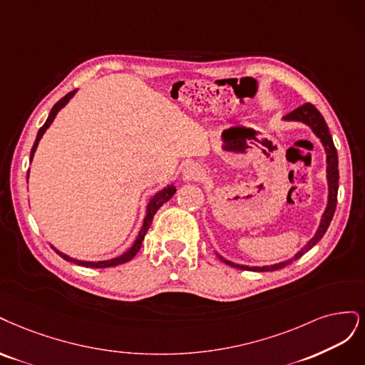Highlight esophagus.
Masks as SVG:
<instances>
[{"label":"esophagus","instance_id":"esophagus-1","mask_svg":"<svg viewBox=\"0 0 365 365\" xmlns=\"http://www.w3.org/2000/svg\"><path fill=\"white\" fill-rule=\"evenodd\" d=\"M200 179H203V171L200 170L197 165H190L183 170V180L195 182Z\"/></svg>","mask_w":365,"mask_h":365}]
</instances>
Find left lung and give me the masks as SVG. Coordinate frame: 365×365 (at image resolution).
<instances>
[{
  "label": "left lung",
  "mask_w": 365,
  "mask_h": 365,
  "mask_svg": "<svg viewBox=\"0 0 365 365\" xmlns=\"http://www.w3.org/2000/svg\"><path fill=\"white\" fill-rule=\"evenodd\" d=\"M285 121H297V123H303L311 127V130L315 133V136L319 138L322 140V144L324 147V151H326V178H327V187H329V194H327V206L324 209V212L322 215V221H320V226L319 229H317L314 237L307 242V245L303 247V249L300 252H297L296 255H294L291 259L288 261H284V262H279V264H273V265H264V267H249V265H240V264H235V262H230L227 259H225V257L220 256L218 257L222 261L226 262L227 265L230 267H235V268H240V269H249V272H274V269H279V268H284L287 267L288 264H291L292 261L299 259V257H302L304 255V252L311 250L312 247L319 242L323 235L326 233L329 225H331V221L334 218V214H335V207H336V194H338V180H339V174H338V155H336V148L334 145V140H332V136L331 133H329V128H327V124L323 118V115L315 109V106H312L311 103H307L300 106V108L294 109L292 112H289L288 115L284 116Z\"/></svg>",
  "instance_id": "1"
}]
</instances>
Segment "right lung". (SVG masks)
<instances>
[{"label": "right lung", "mask_w": 365, "mask_h": 365, "mask_svg": "<svg viewBox=\"0 0 365 365\" xmlns=\"http://www.w3.org/2000/svg\"><path fill=\"white\" fill-rule=\"evenodd\" d=\"M76 92H77V89H76V91H73V92L66 93V96H65L62 100H58V101L53 106V109H51V112H50V115H48V118H46L45 124L39 128V132H38V135H36V140H34V144H33V147H31L30 162H31V159H33V156H34V151H36V148H38V144H39L41 138H42V136H43V133L46 132V128H48V127L51 125V123L54 121L57 112L61 110L62 108H65V106L68 104V101L74 97V93H76ZM27 178H29V175H27ZM174 194H175V186L171 183V185H168L167 187H163V190H160L159 192H156L155 195H153V197L150 198V202H148V205H147V212H145V218H144V222H143V227H140V230H139V233H138V238H136V241L133 242V245H132L130 249H128L125 253H123L121 256H116V257H113V259H108V261H97V262H92V261H78V259H74V257H71V256H68V255H65V253H62V252L56 250L54 247H53V249L57 252V255H61L65 261H69V262L77 264V265H81V267H91V268H108V267H115V265H120V264L128 262L130 259H133V256L139 252L140 245H143V241H144L145 233L148 232V229H150V226H151L153 217H155V214L158 212L159 207H160L163 203H167L168 200H170Z\"/></svg>", "instance_id": "1"}]
</instances>
